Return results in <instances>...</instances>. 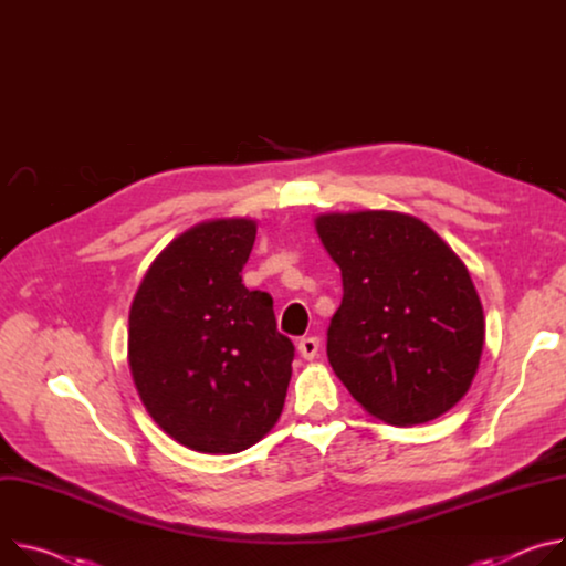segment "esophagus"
Instances as JSON below:
<instances>
[{
    "label": "esophagus",
    "mask_w": 566,
    "mask_h": 566,
    "mask_svg": "<svg viewBox=\"0 0 566 566\" xmlns=\"http://www.w3.org/2000/svg\"><path fill=\"white\" fill-rule=\"evenodd\" d=\"M296 348L303 359H315L319 353V337H303Z\"/></svg>",
    "instance_id": "esophagus-1"
}]
</instances>
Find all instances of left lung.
Listing matches in <instances>:
<instances>
[{
    "instance_id": "1",
    "label": "left lung",
    "mask_w": 566,
    "mask_h": 566,
    "mask_svg": "<svg viewBox=\"0 0 566 566\" xmlns=\"http://www.w3.org/2000/svg\"><path fill=\"white\" fill-rule=\"evenodd\" d=\"M317 233L342 270L328 361L389 424H420L470 389L485 339L481 298L452 247L398 211L326 213Z\"/></svg>"
}]
</instances>
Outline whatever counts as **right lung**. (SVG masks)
Returning <instances> with one entry per match:
<instances>
[{"label":"right lung","mask_w":566,"mask_h":566,"mask_svg":"<svg viewBox=\"0 0 566 566\" xmlns=\"http://www.w3.org/2000/svg\"><path fill=\"white\" fill-rule=\"evenodd\" d=\"M254 240L247 218L196 224L153 261L130 307L139 398L188 450L256 446L285 405L294 346L276 331L272 296L240 276Z\"/></svg>","instance_id":"right-lung-1"}]
</instances>
